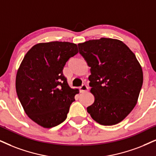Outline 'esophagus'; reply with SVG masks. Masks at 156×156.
<instances>
[{
  "label": "esophagus",
  "mask_w": 156,
  "mask_h": 156,
  "mask_svg": "<svg viewBox=\"0 0 156 156\" xmlns=\"http://www.w3.org/2000/svg\"><path fill=\"white\" fill-rule=\"evenodd\" d=\"M80 92L88 91V87L87 86V85L83 84L82 86L80 87Z\"/></svg>",
  "instance_id": "esophagus-1"
}]
</instances>
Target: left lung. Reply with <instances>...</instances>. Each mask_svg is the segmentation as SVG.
<instances>
[{"label":"left lung","mask_w":156,"mask_h":156,"mask_svg":"<svg viewBox=\"0 0 156 156\" xmlns=\"http://www.w3.org/2000/svg\"><path fill=\"white\" fill-rule=\"evenodd\" d=\"M78 46L90 67L88 79L95 96L87 112L100 125L119 123L134 109L143 86V70L135 55L122 41L110 38Z\"/></svg>","instance_id":"left-lung-1"}]
</instances>
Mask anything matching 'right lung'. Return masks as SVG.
Returning <instances> with one entry per match:
<instances>
[{"mask_svg": "<svg viewBox=\"0 0 156 156\" xmlns=\"http://www.w3.org/2000/svg\"><path fill=\"white\" fill-rule=\"evenodd\" d=\"M78 52L74 43H40L23 59L16 78L18 98L28 117L43 127H55L66 119L78 89L69 86L62 70Z\"/></svg>", "mask_w": 156, "mask_h": 156, "instance_id": "add662e5", "label": "right lung"}]
</instances>
